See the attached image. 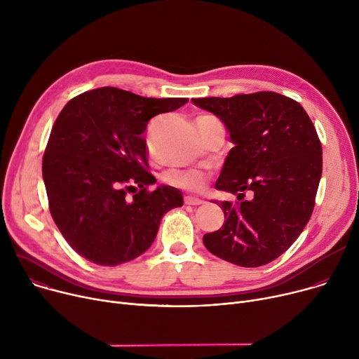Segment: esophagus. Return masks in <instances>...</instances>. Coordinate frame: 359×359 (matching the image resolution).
Masks as SVG:
<instances>
[{
  "label": "esophagus",
  "instance_id": "34e87169",
  "mask_svg": "<svg viewBox=\"0 0 359 359\" xmlns=\"http://www.w3.org/2000/svg\"><path fill=\"white\" fill-rule=\"evenodd\" d=\"M184 203H185L187 205H201L204 201L200 200V198H196V197H185Z\"/></svg>",
  "mask_w": 359,
  "mask_h": 359
}]
</instances>
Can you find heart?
I'll return each instance as SVG.
<instances>
[{"label":"heart","mask_w":359,"mask_h":359,"mask_svg":"<svg viewBox=\"0 0 359 359\" xmlns=\"http://www.w3.org/2000/svg\"><path fill=\"white\" fill-rule=\"evenodd\" d=\"M168 181L185 189L198 191L204 187L207 181V172L203 170H187V171H172L168 174Z\"/></svg>","instance_id":"b5f03b06"}]
</instances>
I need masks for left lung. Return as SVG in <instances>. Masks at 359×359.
I'll list each match as a JSON object with an SVG mask.
<instances>
[{"label": "left lung", "instance_id": "obj_1", "mask_svg": "<svg viewBox=\"0 0 359 359\" xmlns=\"http://www.w3.org/2000/svg\"><path fill=\"white\" fill-rule=\"evenodd\" d=\"M192 102L222 119L234 144L215 188L237 201L217 203L226 222L204 234V245L237 266L267 264L289 249L312 215L322 175L316 129L296 100L274 92Z\"/></svg>", "mask_w": 359, "mask_h": 359}]
</instances>
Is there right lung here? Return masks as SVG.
Listing matches in <instances>:
<instances>
[{
	"label": "right lung",
	"instance_id": "right-lung-1",
	"mask_svg": "<svg viewBox=\"0 0 359 359\" xmlns=\"http://www.w3.org/2000/svg\"><path fill=\"white\" fill-rule=\"evenodd\" d=\"M187 102L107 86L63 107L43 156V180L54 223L77 255L99 266L130 262L149 249L163 214L182 205L174 187L148 189L156 180L142 133L154 116Z\"/></svg>",
	"mask_w": 359,
	"mask_h": 359
}]
</instances>
